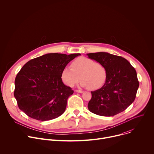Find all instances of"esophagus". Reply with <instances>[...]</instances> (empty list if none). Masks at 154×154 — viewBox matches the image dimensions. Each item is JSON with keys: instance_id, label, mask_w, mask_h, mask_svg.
<instances>
[{"instance_id": "1", "label": "esophagus", "mask_w": 154, "mask_h": 154, "mask_svg": "<svg viewBox=\"0 0 154 154\" xmlns=\"http://www.w3.org/2000/svg\"><path fill=\"white\" fill-rule=\"evenodd\" d=\"M75 91H76L77 93H83V91L80 90H76Z\"/></svg>"}]
</instances>
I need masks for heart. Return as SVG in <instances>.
Wrapping results in <instances>:
<instances>
[{"mask_svg":"<svg viewBox=\"0 0 154 154\" xmlns=\"http://www.w3.org/2000/svg\"><path fill=\"white\" fill-rule=\"evenodd\" d=\"M71 67H64L61 72L64 83L73 86L80 79V85L94 90L99 88L106 79V69L99 62H94L86 57H80L72 62Z\"/></svg>","mask_w":154,"mask_h":154,"instance_id":"b5f03b06","label":"heart"}]
</instances>
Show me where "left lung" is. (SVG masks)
<instances>
[{
  "label": "left lung",
  "instance_id": "1",
  "mask_svg": "<svg viewBox=\"0 0 154 154\" xmlns=\"http://www.w3.org/2000/svg\"><path fill=\"white\" fill-rule=\"evenodd\" d=\"M92 60L102 63L106 69L105 83L91 91L88 108L97 115L113 116L122 112L136 97L139 82L135 68L124 58L106 52L88 54Z\"/></svg>",
  "mask_w": 154,
  "mask_h": 154
}]
</instances>
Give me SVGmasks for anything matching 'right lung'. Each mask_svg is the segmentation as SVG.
<instances>
[{
    "instance_id": "obj_1",
    "label": "right lung",
    "mask_w": 154,
    "mask_h": 154,
    "mask_svg": "<svg viewBox=\"0 0 154 154\" xmlns=\"http://www.w3.org/2000/svg\"><path fill=\"white\" fill-rule=\"evenodd\" d=\"M79 55L48 54L26 63L14 81V96L19 109L28 116L42 121L61 115L74 91L63 83L61 72Z\"/></svg>"
}]
</instances>
